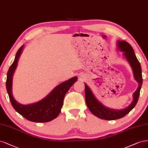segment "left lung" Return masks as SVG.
Instances as JSON below:
<instances>
[{
	"label": "left lung",
	"instance_id": "1",
	"mask_svg": "<svg viewBox=\"0 0 148 148\" xmlns=\"http://www.w3.org/2000/svg\"><path fill=\"white\" fill-rule=\"evenodd\" d=\"M117 47L121 51L124 52L123 55L128 63H130L133 69V74H134L135 79L139 85H138L137 90L133 93V100L130 105L125 109H121V110H115V109L104 106L95 97L88 85L85 84V101H86L89 110L94 116L99 119H104V120H116V119H121L126 116L136 104L138 98H139L140 90L143 83L141 67L132 47L126 41L118 40Z\"/></svg>",
	"mask_w": 148,
	"mask_h": 148
}]
</instances>
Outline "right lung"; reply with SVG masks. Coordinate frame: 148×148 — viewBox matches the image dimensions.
Masks as SVG:
<instances>
[{
  "label": "right lung",
  "mask_w": 148,
  "mask_h": 148,
  "mask_svg": "<svg viewBox=\"0 0 148 148\" xmlns=\"http://www.w3.org/2000/svg\"><path fill=\"white\" fill-rule=\"evenodd\" d=\"M22 45L15 56V60L9 68L7 73L6 88L13 108L27 120L34 122H47L58 117L61 112L66 93L71 87L77 81V77H74L60 84L56 87L48 96L35 103L23 105L17 102L12 95V78L16 68L18 59L22 52Z\"/></svg>",
  "instance_id": "add662e5"
}]
</instances>
